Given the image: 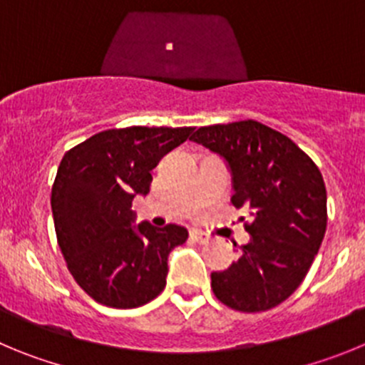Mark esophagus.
Listing matches in <instances>:
<instances>
[{"label":"esophagus","mask_w":365,"mask_h":365,"mask_svg":"<svg viewBox=\"0 0 365 365\" xmlns=\"http://www.w3.org/2000/svg\"><path fill=\"white\" fill-rule=\"evenodd\" d=\"M190 238L195 240V242H198V244H209V236L203 235V232L200 231H190Z\"/></svg>","instance_id":"obj_1"}]
</instances>
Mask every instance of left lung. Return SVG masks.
Returning <instances> with one entry per match:
<instances>
[{"instance_id":"1","label":"left lung","mask_w":365,"mask_h":365,"mask_svg":"<svg viewBox=\"0 0 365 365\" xmlns=\"http://www.w3.org/2000/svg\"><path fill=\"white\" fill-rule=\"evenodd\" d=\"M190 140L227 160L232 205L252 215L244 223L251 242L231 267L212 272V293L242 313L272 309L304 282L326 235L322 173L291 138L260 121L200 127Z\"/></svg>"}]
</instances>
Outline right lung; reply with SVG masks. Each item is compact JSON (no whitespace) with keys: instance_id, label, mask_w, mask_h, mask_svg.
<instances>
[{"instance_id":"right-lung-1","label":"right lung","mask_w":365,"mask_h":365,"mask_svg":"<svg viewBox=\"0 0 365 365\" xmlns=\"http://www.w3.org/2000/svg\"><path fill=\"white\" fill-rule=\"evenodd\" d=\"M195 127H123L67 150L52 183L58 245L88 297L116 309L154 300L165 287L167 256L189 232L169 223L134 229L133 200L150 190V170Z\"/></svg>"}]
</instances>
